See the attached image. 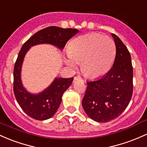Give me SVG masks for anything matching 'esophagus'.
<instances>
[{
  "label": "esophagus",
  "instance_id": "esophagus-1",
  "mask_svg": "<svg viewBox=\"0 0 147 147\" xmlns=\"http://www.w3.org/2000/svg\"><path fill=\"white\" fill-rule=\"evenodd\" d=\"M80 79H82L81 77H80V76L75 77H74V81H76V80H80Z\"/></svg>",
  "mask_w": 147,
  "mask_h": 147
}]
</instances>
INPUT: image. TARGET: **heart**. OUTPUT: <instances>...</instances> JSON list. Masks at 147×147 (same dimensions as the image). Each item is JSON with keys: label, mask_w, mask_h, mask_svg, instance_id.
Returning a JSON list of instances; mask_svg holds the SVG:
<instances>
[{"label": "heart", "mask_w": 147, "mask_h": 147, "mask_svg": "<svg viewBox=\"0 0 147 147\" xmlns=\"http://www.w3.org/2000/svg\"><path fill=\"white\" fill-rule=\"evenodd\" d=\"M68 57L65 63L76 68L81 63L82 73L89 78H98L109 72L116 56L114 40L98 33L77 37L70 42L67 49Z\"/></svg>", "instance_id": "b5f03b06"}]
</instances>
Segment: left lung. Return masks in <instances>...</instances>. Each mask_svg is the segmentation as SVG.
Segmentation results:
<instances>
[{
	"label": "left lung",
	"instance_id": "8db88e82",
	"mask_svg": "<svg viewBox=\"0 0 147 147\" xmlns=\"http://www.w3.org/2000/svg\"><path fill=\"white\" fill-rule=\"evenodd\" d=\"M117 51L113 67L106 75L87 82L82 106L97 122L110 121L128 107L133 95V69L129 51L117 35L112 33Z\"/></svg>",
	"mask_w": 147,
	"mask_h": 147
}]
</instances>
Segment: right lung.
I'll return each mask as SVG.
<instances>
[{"mask_svg":"<svg viewBox=\"0 0 147 147\" xmlns=\"http://www.w3.org/2000/svg\"><path fill=\"white\" fill-rule=\"evenodd\" d=\"M78 30L49 26L35 33L22 47L14 67V93L19 106L31 118L43 121L51 118L60 106L62 96L72 84L73 77L55 78L51 85L38 94H32L22 85L21 71L24 56L31 47L50 44L63 50L67 41Z\"/></svg>","mask_w":147,"mask_h":147,"instance_id":"obj_1","label":"right lung"}]
</instances>
